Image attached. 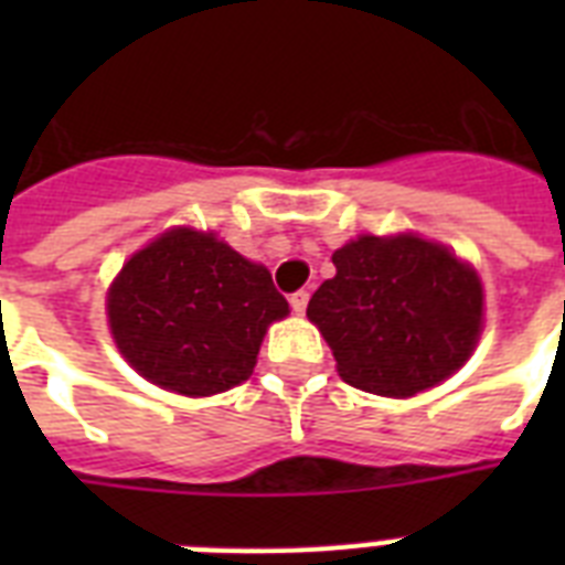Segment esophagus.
<instances>
[{
    "label": "esophagus",
    "mask_w": 565,
    "mask_h": 565,
    "mask_svg": "<svg viewBox=\"0 0 565 565\" xmlns=\"http://www.w3.org/2000/svg\"><path fill=\"white\" fill-rule=\"evenodd\" d=\"M308 299H310L308 290L292 292V296H290V308L296 310V313H299V317H301V313H305V308H308Z\"/></svg>",
    "instance_id": "34e87169"
}]
</instances>
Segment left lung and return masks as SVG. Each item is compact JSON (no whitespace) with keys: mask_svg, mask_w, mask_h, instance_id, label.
I'll return each instance as SVG.
<instances>
[{"mask_svg":"<svg viewBox=\"0 0 565 565\" xmlns=\"http://www.w3.org/2000/svg\"><path fill=\"white\" fill-rule=\"evenodd\" d=\"M337 275L308 305L345 384L407 398L455 375L483 328L472 266L416 234L363 237L334 252Z\"/></svg>","mask_w":565,"mask_h":565,"instance_id":"8db88e82","label":"left lung"}]
</instances>
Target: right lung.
I'll use <instances>...</instances> for the list:
<instances>
[{"mask_svg": "<svg viewBox=\"0 0 565 565\" xmlns=\"http://www.w3.org/2000/svg\"><path fill=\"white\" fill-rule=\"evenodd\" d=\"M287 313L269 269L211 231H167L131 255L108 290L122 358L146 381L190 398L243 384L266 328Z\"/></svg>", "mask_w": 565, "mask_h": 565, "instance_id": "add662e5", "label": "right lung"}]
</instances>
